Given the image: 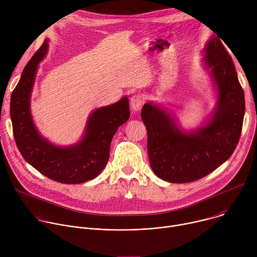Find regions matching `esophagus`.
I'll return each instance as SVG.
<instances>
[{
    "label": "esophagus",
    "instance_id": "esophagus-1",
    "mask_svg": "<svg viewBox=\"0 0 257 257\" xmlns=\"http://www.w3.org/2000/svg\"><path fill=\"white\" fill-rule=\"evenodd\" d=\"M144 103V99L140 94H135L130 99V107L132 113H138Z\"/></svg>",
    "mask_w": 257,
    "mask_h": 257
}]
</instances>
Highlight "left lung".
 I'll return each instance as SVG.
<instances>
[{
    "instance_id": "left-lung-1",
    "label": "left lung",
    "mask_w": 257,
    "mask_h": 257,
    "mask_svg": "<svg viewBox=\"0 0 257 257\" xmlns=\"http://www.w3.org/2000/svg\"><path fill=\"white\" fill-rule=\"evenodd\" d=\"M202 55L217 98L199 128L182 129L172 112L154 101L141 109L151 167L170 183L196 181L214 171L232 156L241 135L245 99L232 58L216 35L206 43Z\"/></svg>"
}]
</instances>
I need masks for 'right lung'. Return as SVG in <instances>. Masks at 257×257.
<instances>
[{"label":"right lung","mask_w":257,"mask_h":257,"mask_svg":"<svg viewBox=\"0 0 257 257\" xmlns=\"http://www.w3.org/2000/svg\"><path fill=\"white\" fill-rule=\"evenodd\" d=\"M47 39L26 64L11 95L10 116L17 148L24 160L46 177L64 183L80 184L97 177L104 169L111 141L118 128L128 121V97L95 108L89 115L82 138L72 145L58 146L36 129L30 98L39 64L48 54Z\"/></svg>","instance_id":"right-lung-1"}]
</instances>
